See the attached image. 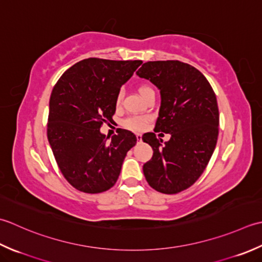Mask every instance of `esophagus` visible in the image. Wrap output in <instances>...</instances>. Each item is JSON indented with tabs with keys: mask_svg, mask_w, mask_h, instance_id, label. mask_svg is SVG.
I'll return each mask as SVG.
<instances>
[{
	"mask_svg": "<svg viewBox=\"0 0 262 262\" xmlns=\"http://www.w3.org/2000/svg\"><path fill=\"white\" fill-rule=\"evenodd\" d=\"M136 137H137V140H138V141H141V140H142V136L140 135V133H137Z\"/></svg>",
	"mask_w": 262,
	"mask_h": 262,
	"instance_id": "obj_1",
	"label": "esophagus"
}]
</instances>
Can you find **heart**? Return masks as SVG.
Listing matches in <instances>:
<instances>
[{
	"instance_id": "obj_1",
	"label": "heart",
	"mask_w": 262,
	"mask_h": 262,
	"mask_svg": "<svg viewBox=\"0 0 262 262\" xmlns=\"http://www.w3.org/2000/svg\"><path fill=\"white\" fill-rule=\"evenodd\" d=\"M138 92H139V94L141 95V97H145V96L148 93L154 92V90H152V88L150 86H149V84L141 83V84H139ZM122 99H123V92H122V90H120V92L116 94V97H115V105L117 106V107H119V106L121 105ZM148 121H149V117L148 116H145V115H132V116L126 117V119L123 122V124H124L125 127H127V129H130V130L141 131V130L145 129V126H146Z\"/></svg>"
}]
</instances>
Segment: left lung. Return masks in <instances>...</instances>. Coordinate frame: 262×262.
<instances>
[{
	"mask_svg": "<svg viewBox=\"0 0 262 262\" xmlns=\"http://www.w3.org/2000/svg\"><path fill=\"white\" fill-rule=\"evenodd\" d=\"M161 90V108L155 132L169 133L164 142L154 132L142 136L154 154L143 165L148 184L175 194L195 183L216 147L220 124L216 95L206 77L180 61H149L137 71Z\"/></svg>",
	"mask_w": 262,
	"mask_h": 262,
	"instance_id": "obj_1",
	"label": "left lung"
}]
</instances>
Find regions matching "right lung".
Here are the masks:
<instances>
[{
  "label": "right lung",
  "instance_id": "1",
  "mask_svg": "<svg viewBox=\"0 0 262 262\" xmlns=\"http://www.w3.org/2000/svg\"><path fill=\"white\" fill-rule=\"evenodd\" d=\"M141 63L89 57L69 68L52 90L47 138L58 168L79 191L111 189L137 143L131 131L121 129L108 140L99 129L113 120L116 94Z\"/></svg>",
  "mask_w": 262,
  "mask_h": 262
}]
</instances>
